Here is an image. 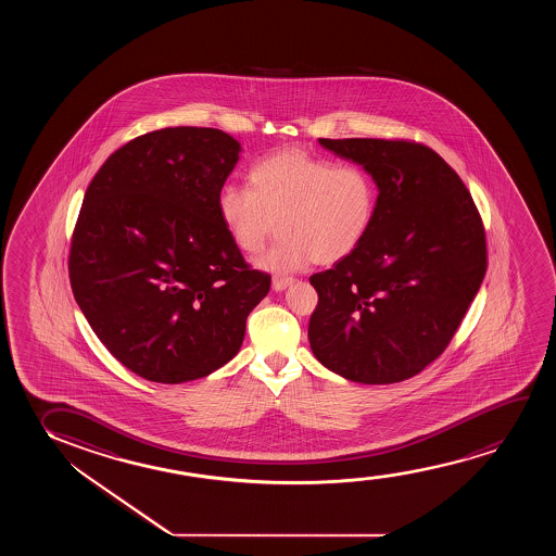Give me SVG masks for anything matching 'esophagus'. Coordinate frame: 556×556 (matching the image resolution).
Returning <instances> with one entry per match:
<instances>
[{
    "label": "esophagus",
    "mask_w": 556,
    "mask_h": 556,
    "mask_svg": "<svg viewBox=\"0 0 556 556\" xmlns=\"http://www.w3.org/2000/svg\"><path fill=\"white\" fill-rule=\"evenodd\" d=\"M294 282L292 277H274V281H271V287H274L275 292H282V290L287 289Z\"/></svg>",
    "instance_id": "1"
}]
</instances>
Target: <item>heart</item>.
<instances>
[{
	"instance_id": "obj_1",
	"label": "heart",
	"mask_w": 556,
	"mask_h": 556,
	"mask_svg": "<svg viewBox=\"0 0 556 556\" xmlns=\"http://www.w3.org/2000/svg\"><path fill=\"white\" fill-rule=\"evenodd\" d=\"M249 186L226 184L218 214L231 241L256 254L282 236L258 260L275 274H289L312 262L334 264L363 244L372 228L378 188L366 168L336 165L302 150H285L256 161Z\"/></svg>"
}]
</instances>
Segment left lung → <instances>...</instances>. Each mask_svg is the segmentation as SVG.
Wrapping results in <instances>:
<instances>
[{"mask_svg": "<svg viewBox=\"0 0 556 556\" xmlns=\"http://www.w3.org/2000/svg\"><path fill=\"white\" fill-rule=\"evenodd\" d=\"M366 168L378 188L372 228L332 269L309 277L319 304L313 355L345 380H408L446 350L486 274V239L471 193L427 146L319 138Z\"/></svg>", "mask_w": 556, "mask_h": 556, "instance_id": "8db88e82", "label": "left lung"}]
</instances>
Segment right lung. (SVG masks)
Returning a JSON list of instances; mask_svg holds the SVG:
<instances>
[{"label":"right lung","mask_w":556,"mask_h":556,"mask_svg":"<svg viewBox=\"0 0 556 556\" xmlns=\"http://www.w3.org/2000/svg\"><path fill=\"white\" fill-rule=\"evenodd\" d=\"M241 144L228 132L168 127L108 157L85 191L70 282L94 334L157 383L218 370L241 350L271 277L244 264L218 193Z\"/></svg>","instance_id":"obj_1"}]
</instances>
